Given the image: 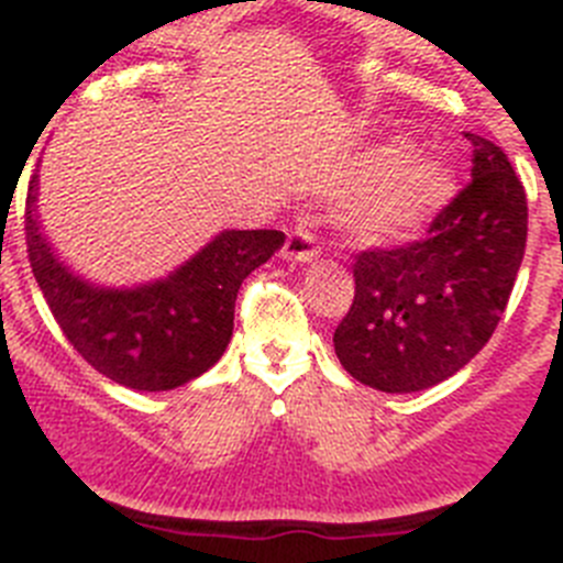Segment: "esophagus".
<instances>
[{
  "label": "esophagus",
  "instance_id": "esophagus-1",
  "mask_svg": "<svg viewBox=\"0 0 563 563\" xmlns=\"http://www.w3.org/2000/svg\"><path fill=\"white\" fill-rule=\"evenodd\" d=\"M286 257L297 263H306L317 257V241H313V232L306 224H297L294 230H288L286 246H283Z\"/></svg>",
  "mask_w": 563,
  "mask_h": 563
}]
</instances>
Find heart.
I'll return each instance as SVG.
<instances>
[{"mask_svg":"<svg viewBox=\"0 0 563 563\" xmlns=\"http://www.w3.org/2000/svg\"><path fill=\"white\" fill-rule=\"evenodd\" d=\"M409 145L389 143L369 154L378 179L347 212V230L367 244L389 241L432 216L452 196V170L434 156H407Z\"/></svg>","mask_w":563,"mask_h":563,"instance_id":"b5f03b06","label":"heart"}]
</instances>
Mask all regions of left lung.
Here are the masks:
<instances>
[{
	"mask_svg": "<svg viewBox=\"0 0 563 563\" xmlns=\"http://www.w3.org/2000/svg\"><path fill=\"white\" fill-rule=\"evenodd\" d=\"M471 143V181L427 235L353 263V302L333 333L342 367L382 393L454 376L494 336L528 244L525 187L499 145Z\"/></svg>",
	"mask_w": 563,
	"mask_h": 563,
	"instance_id": "obj_1",
	"label": "left lung"
}]
</instances>
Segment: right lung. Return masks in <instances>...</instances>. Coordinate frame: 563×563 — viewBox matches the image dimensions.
Wrapping results in <instances>:
<instances>
[{"label":"right lung","instance_id":"add662e5","mask_svg":"<svg viewBox=\"0 0 563 563\" xmlns=\"http://www.w3.org/2000/svg\"><path fill=\"white\" fill-rule=\"evenodd\" d=\"M24 241L33 275L75 351L111 382L159 393L194 382L219 362L232 336L241 283L283 246L280 230H230L165 280L98 288L49 252L27 187Z\"/></svg>","mask_w":563,"mask_h":563}]
</instances>
